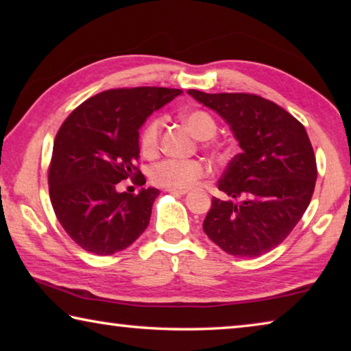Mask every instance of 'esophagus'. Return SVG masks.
<instances>
[{"instance_id":"esophagus-1","label":"esophagus","mask_w":351,"mask_h":351,"mask_svg":"<svg viewBox=\"0 0 351 351\" xmlns=\"http://www.w3.org/2000/svg\"><path fill=\"white\" fill-rule=\"evenodd\" d=\"M169 193H173V195H186L187 190H175V189H167Z\"/></svg>"}]
</instances>
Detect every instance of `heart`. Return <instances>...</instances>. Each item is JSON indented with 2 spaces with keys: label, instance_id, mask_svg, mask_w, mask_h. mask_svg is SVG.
<instances>
[{
  "label": "heart",
  "instance_id": "1",
  "mask_svg": "<svg viewBox=\"0 0 351 351\" xmlns=\"http://www.w3.org/2000/svg\"><path fill=\"white\" fill-rule=\"evenodd\" d=\"M182 121L199 141H207L215 136L217 123L207 111L197 110L182 116ZM162 119L153 117L147 122L141 133V150L150 156L158 150L159 136H161ZM207 167L199 159H164L150 169V180L156 186L175 190H186L201 178L206 176Z\"/></svg>",
  "mask_w": 351,
  "mask_h": 351
}]
</instances>
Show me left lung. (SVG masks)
<instances>
[{"instance_id": "obj_1", "label": "left lung", "mask_w": 351, "mask_h": 351, "mask_svg": "<svg viewBox=\"0 0 351 351\" xmlns=\"http://www.w3.org/2000/svg\"><path fill=\"white\" fill-rule=\"evenodd\" d=\"M223 119L239 142L203 223L206 235L235 257H258L287 239L310 204L317 180L306 130L282 106L255 94L187 91Z\"/></svg>"}]
</instances>
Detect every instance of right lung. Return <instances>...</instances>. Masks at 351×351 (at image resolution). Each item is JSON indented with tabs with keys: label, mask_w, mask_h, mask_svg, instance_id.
<instances>
[{
	"label": "right lung",
	"mask_w": 351,
	"mask_h": 351,
	"mask_svg": "<svg viewBox=\"0 0 351 351\" xmlns=\"http://www.w3.org/2000/svg\"><path fill=\"white\" fill-rule=\"evenodd\" d=\"M181 94L158 86L104 91L77 106L58 130L49 197L63 229L85 251H123L147 229L159 190L121 193L117 184L132 178L144 186L145 178L136 167L139 130L153 111Z\"/></svg>",
	"instance_id": "1"
}]
</instances>
